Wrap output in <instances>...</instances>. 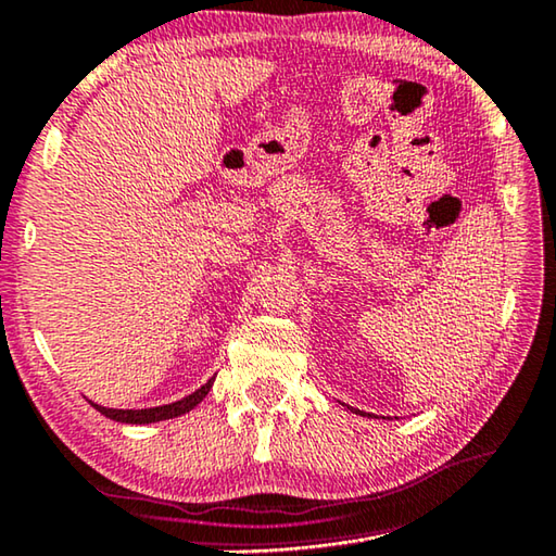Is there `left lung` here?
Wrapping results in <instances>:
<instances>
[{"mask_svg":"<svg viewBox=\"0 0 556 556\" xmlns=\"http://www.w3.org/2000/svg\"><path fill=\"white\" fill-rule=\"evenodd\" d=\"M341 405H343V403H341ZM346 408H349L351 413H356V416H364V418L371 416V413H364V410H358V408H351V405H346ZM371 418H376V416H371Z\"/></svg>","mask_w":556,"mask_h":556,"instance_id":"1","label":"left lung"}]
</instances>
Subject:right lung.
<instances>
[{
	"label": "right lung",
	"mask_w": 556,
	"mask_h": 556,
	"mask_svg": "<svg viewBox=\"0 0 556 556\" xmlns=\"http://www.w3.org/2000/svg\"><path fill=\"white\" fill-rule=\"evenodd\" d=\"M213 383H215V378H210L205 386H200L198 391H192L190 395H185V399L175 401V403L155 405V408L121 410V408H105V405H99V403H93V401H88V403H91L93 408L101 413V416L116 420V422H128V426H148V422L170 420V418H178V416H185V413H190L210 393V389H213Z\"/></svg>",
	"instance_id": "1"
}]
</instances>
